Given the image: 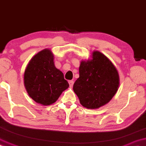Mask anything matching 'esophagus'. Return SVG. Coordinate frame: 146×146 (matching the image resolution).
<instances>
[{"label": "esophagus", "mask_w": 146, "mask_h": 146, "mask_svg": "<svg viewBox=\"0 0 146 146\" xmlns=\"http://www.w3.org/2000/svg\"><path fill=\"white\" fill-rule=\"evenodd\" d=\"M69 84H70V87H72V86H73V84H74V81L73 80H70L69 82Z\"/></svg>", "instance_id": "34e87169"}]
</instances>
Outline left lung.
<instances>
[{"instance_id":"1","label":"left lung","mask_w":146,"mask_h":146,"mask_svg":"<svg viewBox=\"0 0 146 146\" xmlns=\"http://www.w3.org/2000/svg\"><path fill=\"white\" fill-rule=\"evenodd\" d=\"M119 84V74L114 65L103 53L94 51L91 59L80 62L79 78L73 90L83 107L98 109L112 99Z\"/></svg>"}]
</instances>
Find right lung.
I'll list each match as a JSON object with an SVG mask.
<instances>
[{
  "label": "right lung",
  "instance_id": "obj_1",
  "mask_svg": "<svg viewBox=\"0 0 146 146\" xmlns=\"http://www.w3.org/2000/svg\"><path fill=\"white\" fill-rule=\"evenodd\" d=\"M23 80L30 98L45 106L55 103L69 87L64 74L55 66L54 55L48 48L32 57L25 69Z\"/></svg>",
  "mask_w": 146,
  "mask_h": 146
}]
</instances>
